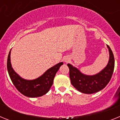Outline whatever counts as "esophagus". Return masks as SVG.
Instances as JSON below:
<instances>
[{
	"mask_svg": "<svg viewBox=\"0 0 120 120\" xmlns=\"http://www.w3.org/2000/svg\"><path fill=\"white\" fill-rule=\"evenodd\" d=\"M65 62H68V61H69V59H68V58H67V59H65Z\"/></svg>",
	"mask_w": 120,
	"mask_h": 120,
	"instance_id": "1",
	"label": "esophagus"
}]
</instances>
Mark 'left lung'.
I'll return each instance as SVG.
<instances>
[{
    "instance_id": "1",
    "label": "left lung",
    "mask_w": 120,
    "mask_h": 120,
    "mask_svg": "<svg viewBox=\"0 0 120 120\" xmlns=\"http://www.w3.org/2000/svg\"><path fill=\"white\" fill-rule=\"evenodd\" d=\"M109 52L108 65L101 72L94 76H86L80 73L76 68L68 64L69 76L72 85L79 91L85 94H93L103 90L109 82L114 72L115 59L112 50L107 45Z\"/></svg>"
}]
</instances>
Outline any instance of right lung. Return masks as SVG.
Masks as SVG:
<instances>
[{"label":"right lung","instance_id":"right-lung-1","mask_svg":"<svg viewBox=\"0 0 120 120\" xmlns=\"http://www.w3.org/2000/svg\"><path fill=\"white\" fill-rule=\"evenodd\" d=\"M10 53L11 50L7 60V69L11 80L17 90L24 96L29 97H40L46 94L53 85L55 75L63 62L51 67L38 78L27 80L22 79L12 69L10 61Z\"/></svg>","mask_w":120,"mask_h":120}]
</instances>
